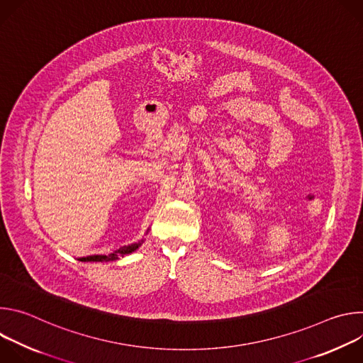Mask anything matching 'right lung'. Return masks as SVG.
Returning <instances> with one entry per match:
<instances>
[{
  "label": "right lung",
  "instance_id": "add662e5",
  "mask_svg": "<svg viewBox=\"0 0 363 363\" xmlns=\"http://www.w3.org/2000/svg\"><path fill=\"white\" fill-rule=\"evenodd\" d=\"M143 242V240L138 241V242H133V244H129V245H123L121 247L119 250L108 254V255H101V254H97V255H87V257H82L79 258L80 262H112V260H118L119 257H123L126 254H130L133 252L135 250H138L140 247V244Z\"/></svg>",
  "mask_w": 363,
  "mask_h": 363
}]
</instances>
